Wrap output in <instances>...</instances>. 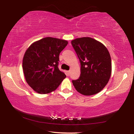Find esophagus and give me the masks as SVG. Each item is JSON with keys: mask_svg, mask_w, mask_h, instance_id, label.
Listing matches in <instances>:
<instances>
[{"mask_svg": "<svg viewBox=\"0 0 134 134\" xmlns=\"http://www.w3.org/2000/svg\"><path fill=\"white\" fill-rule=\"evenodd\" d=\"M70 73V71H66V74H67V76H69Z\"/></svg>", "mask_w": 134, "mask_h": 134, "instance_id": "34e87169", "label": "esophagus"}]
</instances>
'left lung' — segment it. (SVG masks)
I'll return each instance as SVG.
<instances>
[{
  "label": "left lung",
  "mask_w": 134,
  "mask_h": 134,
  "mask_svg": "<svg viewBox=\"0 0 134 134\" xmlns=\"http://www.w3.org/2000/svg\"><path fill=\"white\" fill-rule=\"evenodd\" d=\"M80 62V76L72 83L77 91L85 96L97 94L107 85L112 71L111 58L106 47L90 37L71 41Z\"/></svg>",
  "instance_id": "obj_1"
}]
</instances>
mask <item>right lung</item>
<instances>
[{"mask_svg":"<svg viewBox=\"0 0 134 134\" xmlns=\"http://www.w3.org/2000/svg\"><path fill=\"white\" fill-rule=\"evenodd\" d=\"M68 42L46 37L32 44L24 54L22 68L27 83L36 92L47 94L55 90L65 78L59 70V55Z\"/></svg>","mask_w":134,"mask_h":134,"instance_id":"obj_1","label":"right lung"}]
</instances>
